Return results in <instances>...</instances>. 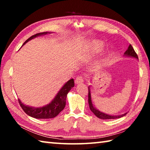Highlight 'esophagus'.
I'll use <instances>...</instances> for the list:
<instances>
[{"label": "esophagus", "instance_id": "obj_1", "mask_svg": "<svg viewBox=\"0 0 150 150\" xmlns=\"http://www.w3.org/2000/svg\"><path fill=\"white\" fill-rule=\"evenodd\" d=\"M84 82V78L82 75H78L77 77L75 79V83H83Z\"/></svg>", "mask_w": 150, "mask_h": 150}]
</instances>
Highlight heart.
Returning a JSON list of instances; mask_svg holds the SVG:
<instances>
[{"label": "heart", "mask_w": 150, "mask_h": 150, "mask_svg": "<svg viewBox=\"0 0 150 150\" xmlns=\"http://www.w3.org/2000/svg\"><path fill=\"white\" fill-rule=\"evenodd\" d=\"M104 44L103 42H95L91 45L90 47L91 52L93 54H96V53L99 52L100 51L103 49Z\"/></svg>", "instance_id": "b5f03b06"}]
</instances>
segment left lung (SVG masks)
Instances as JSON below:
<instances>
[{"label":"left lung","mask_w":150,"mask_h":150,"mask_svg":"<svg viewBox=\"0 0 150 150\" xmlns=\"http://www.w3.org/2000/svg\"><path fill=\"white\" fill-rule=\"evenodd\" d=\"M124 55H127V56H132L134 57L135 58H137L138 59V55L136 53L135 51H134L133 47L132 46V45L130 44L129 47L127 50L124 52ZM88 105H89V108L91 109V110L95 114V115L96 116H97L98 118H99L100 119H104V120H106V119H115V118H119L122 117V116H125L127 113L124 114L122 115H119V116H112V115H106V114H105L103 112H101L99 110H96V109L94 107V106L93 105L92 101H91V91H90V88L89 87L88 88Z\"/></svg>","instance_id":"obj_1"}]
</instances>
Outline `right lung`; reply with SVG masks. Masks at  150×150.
<instances>
[{
	"mask_svg": "<svg viewBox=\"0 0 150 150\" xmlns=\"http://www.w3.org/2000/svg\"><path fill=\"white\" fill-rule=\"evenodd\" d=\"M46 34H47V32L38 33V34L32 35V36L30 37L24 43V44H25L29 40L33 39L35 37ZM74 85L75 83L73 79H71L68 81L64 85V86L61 88V90L59 92H58L57 95L54 98V99L50 104H48V105L44 106H42V107L34 108L31 107V106H26L23 103H21L20 99H18V102L20 106L22 108V110L25 112V113L27 114L30 116H32L33 118L38 119L53 118L59 115L60 112L62 111L63 108H65L66 104V97H67V93H69L71 88L74 87Z\"/></svg>",
	"mask_w": 150,
	"mask_h": 150,
	"instance_id": "right-lung-1",
	"label": "right lung"
}]
</instances>
